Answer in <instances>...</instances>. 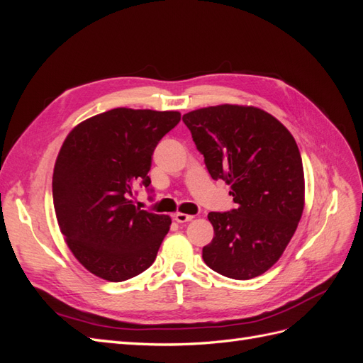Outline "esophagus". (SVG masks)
I'll return each mask as SVG.
<instances>
[{
	"label": "esophagus",
	"mask_w": 363,
	"mask_h": 363,
	"mask_svg": "<svg viewBox=\"0 0 363 363\" xmlns=\"http://www.w3.org/2000/svg\"><path fill=\"white\" fill-rule=\"evenodd\" d=\"M174 219H175V221H177V223H180V224H184V223H189V221H192V219H194V216L192 215H188V213H175L174 215Z\"/></svg>",
	"instance_id": "34e87169"
}]
</instances>
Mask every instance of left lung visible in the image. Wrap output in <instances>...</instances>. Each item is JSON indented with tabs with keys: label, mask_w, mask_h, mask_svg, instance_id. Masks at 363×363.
Masks as SVG:
<instances>
[{
	"label": "left lung",
	"mask_w": 363,
	"mask_h": 363,
	"mask_svg": "<svg viewBox=\"0 0 363 363\" xmlns=\"http://www.w3.org/2000/svg\"><path fill=\"white\" fill-rule=\"evenodd\" d=\"M213 180L230 184L236 208L207 215L206 265L248 280L268 271L292 239L304 208L300 150L280 121L252 106L221 104L183 115Z\"/></svg>",
	"instance_id": "left-lung-1"
}]
</instances>
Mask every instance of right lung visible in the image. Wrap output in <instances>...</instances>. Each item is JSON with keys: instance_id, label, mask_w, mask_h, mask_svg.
<instances>
[{"instance_id": "1", "label": "right lung", "mask_w": 363, "mask_h": 363, "mask_svg": "<svg viewBox=\"0 0 363 363\" xmlns=\"http://www.w3.org/2000/svg\"><path fill=\"white\" fill-rule=\"evenodd\" d=\"M180 116L118 107L65 139L52 174L54 211L72 255L96 277L124 281L155 262L171 218L140 211L133 192L151 184L152 152Z\"/></svg>"}]
</instances>
